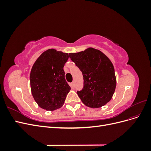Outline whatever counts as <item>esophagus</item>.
<instances>
[{
  "label": "esophagus",
  "mask_w": 151,
  "mask_h": 151,
  "mask_svg": "<svg viewBox=\"0 0 151 151\" xmlns=\"http://www.w3.org/2000/svg\"><path fill=\"white\" fill-rule=\"evenodd\" d=\"M71 87H72V88H74V87H75L74 82H72V83H71Z\"/></svg>",
  "instance_id": "obj_1"
}]
</instances>
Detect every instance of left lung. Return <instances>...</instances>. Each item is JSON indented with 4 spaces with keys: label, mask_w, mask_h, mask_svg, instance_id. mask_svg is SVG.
Instances as JSON below:
<instances>
[{
    "label": "left lung",
    "mask_w": 151,
    "mask_h": 151,
    "mask_svg": "<svg viewBox=\"0 0 151 151\" xmlns=\"http://www.w3.org/2000/svg\"><path fill=\"white\" fill-rule=\"evenodd\" d=\"M69 57L83 75L84 88L77 91L82 102L92 108H100L108 103L116 85L115 69L110 60L93 48L70 53Z\"/></svg>",
    "instance_id": "obj_1"
}]
</instances>
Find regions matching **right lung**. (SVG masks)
I'll use <instances>...</instances> for the list:
<instances>
[{
	"label": "right lung",
	"mask_w": 151,
	"mask_h": 151,
	"mask_svg": "<svg viewBox=\"0 0 151 151\" xmlns=\"http://www.w3.org/2000/svg\"><path fill=\"white\" fill-rule=\"evenodd\" d=\"M68 58L67 53L48 49L34 63L30 73L31 90L40 108L53 111L63 106L70 90L63 70Z\"/></svg>",
	"instance_id": "obj_1"
}]
</instances>
